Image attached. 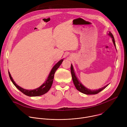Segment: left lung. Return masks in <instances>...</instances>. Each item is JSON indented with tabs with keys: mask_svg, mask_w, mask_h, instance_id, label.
I'll return each mask as SVG.
<instances>
[{
	"mask_svg": "<svg viewBox=\"0 0 127 127\" xmlns=\"http://www.w3.org/2000/svg\"><path fill=\"white\" fill-rule=\"evenodd\" d=\"M107 34L111 37L112 39V41L114 43V45L116 49V44H115V39L114 38V36L113 35V34L111 32H109L108 33H107ZM117 50V49H116ZM71 75H72V80H73V83L76 87V88L80 92H81L82 94H85V95H95L97 94L98 93H99V92H100L103 89H104L105 88H106L109 84L106 85L105 86H103V87H101L100 88H99L98 89H88L87 88H86L85 86H84L82 83L79 81V80L78 79L77 77L76 76V75L75 74V72L74 71L73 65L71 64Z\"/></svg>",
	"mask_w": 127,
	"mask_h": 127,
	"instance_id": "8db88e82",
	"label": "left lung"
}]
</instances>
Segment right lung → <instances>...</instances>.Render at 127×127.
<instances>
[{
    "mask_svg": "<svg viewBox=\"0 0 127 127\" xmlns=\"http://www.w3.org/2000/svg\"><path fill=\"white\" fill-rule=\"evenodd\" d=\"M64 59H62L59 61L55 65L53 66L52 70H51L50 73L47 77V80L45 81V82L43 83L42 85H41L40 87H39L37 88H35L34 89L32 90H28L24 89L21 86L18 85L15 81L13 80L12 77H11V75L9 71H8V74L9 78L13 83V84L14 85V86L19 89V90L23 93L25 95L29 96H38L42 95H43L47 93L50 89L51 88L52 85L53 84V79L54 77V74H55L56 71L57 69L59 67L60 65L62 64Z\"/></svg>",
    "mask_w": 127,
    "mask_h": 127,
    "instance_id": "obj_1",
    "label": "right lung"
}]
</instances>
